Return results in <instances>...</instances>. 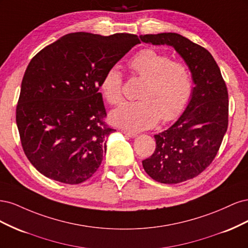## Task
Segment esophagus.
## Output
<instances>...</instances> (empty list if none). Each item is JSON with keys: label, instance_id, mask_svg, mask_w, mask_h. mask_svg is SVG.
<instances>
[{"label": "esophagus", "instance_id": "esophagus-1", "mask_svg": "<svg viewBox=\"0 0 248 248\" xmlns=\"http://www.w3.org/2000/svg\"><path fill=\"white\" fill-rule=\"evenodd\" d=\"M124 134L128 138H136L138 137V134L136 132H131V131H124Z\"/></svg>", "mask_w": 248, "mask_h": 248}]
</instances>
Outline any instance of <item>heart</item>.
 Here are the masks:
<instances>
[{"mask_svg": "<svg viewBox=\"0 0 248 248\" xmlns=\"http://www.w3.org/2000/svg\"><path fill=\"white\" fill-rule=\"evenodd\" d=\"M133 76L144 79L140 101L125 102L110 114L111 122L130 130L154 126L160 118L170 122L182 114L193 93L191 72L185 63L172 61L164 52L154 48L138 51L129 61ZM100 91L111 106L123 100V78L116 68H109L100 81Z\"/></svg>", "mask_w": 248, "mask_h": 248, "instance_id": "obj_1", "label": "heart"}]
</instances>
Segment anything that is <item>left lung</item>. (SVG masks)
Returning <instances> with one entry per match:
<instances>
[{
	"label": "left lung",
	"mask_w": 248,
	"mask_h": 248,
	"mask_svg": "<svg viewBox=\"0 0 248 248\" xmlns=\"http://www.w3.org/2000/svg\"><path fill=\"white\" fill-rule=\"evenodd\" d=\"M140 37L142 42L174 47L188 66L196 85L182 116L170 128L155 134V151L142 160L144 170L155 181L181 183L204 171L218 152L229 124L227 85L205 47L177 33Z\"/></svg>",
	"instance_id": "1"
}]
</instances>
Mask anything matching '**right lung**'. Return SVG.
Instances as JSON below:
<instances>
[{
	"mask_svg": "<svg viewBox=\"0 0 248 248\" xmlns=\"http://www.w3.org/2000/svg\"><path fill=\"white\" fill-rule=\"evenodd\" d=\"M140 42L127 33H71L31 60L21 81L16 124L26 156L42 175L73 185L98 170L106 139L115 131L104 121L100 81Z\"/></svg>",
	"mask_w": 248,
	"mask_h": 248,
	"instance_id": "obj_1",
	"label": "right lung"
}]
</instances>
